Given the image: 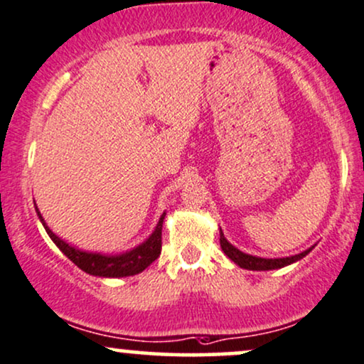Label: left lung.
<instances>
[{
    "mask_svg": "<svg viewBox=\"0 0 364 364\" xmlns=\"http://www.w3.org/2000/svg\"><path fill=\"white\" fill-rule=\"evenodd\" d=\"M219 243H221V248L224 251V255H226V257L230 258L231 262H235L237 267L246 268V270H255V272L277 270V268H284V267H287V264H291V263L299 262V259H302L304 257H306V255L311 253L312 248H314V246H312V248L302 251V253L294 255V257H287V258L253 257V255L243 253V251L237 250L236 246H232L230 241L224 237L221 230H219Z\"/></svg>",
    "mask_w": 364,
    "mask_h": 364,
    "instance_id": "obj_1",
    "label": "left lung"
}]
</instances>
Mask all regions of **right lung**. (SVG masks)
<instances>
[{"label": "right lung", "instance_id": "1", "mask_svg": "<svg viewBox=\"0 0 364 364\" xmlns=\"http://www.w3.org/2000/svg\"><path fill=\"white\" fill-rule=\"evenodd\" d=\"M37 216L40 223L43 224L45 231L50 236V240L57 245V248L65 255L74 264H77L82 272L89 273L94 277H102V278H121V277H132L136 273H141L146 267H150L156 258L160 257L161 251V226H164L165 213L161 214L159 219V224L155 226L154 232L143 241L141 245L134 246L133 250L124 251L119 255H105V253H92V251H84L75 248V246L69 245L67 241L58 237L50 228L47 226V223L43 221L42 214L37 205Z\"/></svg>", "mask_w": 364, "mask_h": 364}]
</instances>
